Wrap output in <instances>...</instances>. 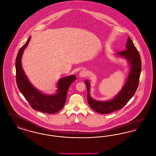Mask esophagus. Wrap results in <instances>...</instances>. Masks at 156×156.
<instances>
[{"instance_id": "obj_1", "label": "esophagus", "mask_w": 156, "mask_h": 156, "mask_svg": "<svg viewBox=\"0 0 156 156\" xmlns=\"http://www.w3.org/2000/svg\"><path fill=\"white\" fill-rule=\"evenodd\" d=\"M87 75V72L85 70H82L79 73V76L80 77H85Z\"/></svg>"}]
</instances>
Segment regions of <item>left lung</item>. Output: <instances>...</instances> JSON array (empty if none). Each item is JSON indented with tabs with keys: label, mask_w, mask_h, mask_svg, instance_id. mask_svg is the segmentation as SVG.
I'll return each instance as SVG.
<instances>
[{
	"label": "left lung",
	"mask_w": 156,
	"mask_h": 156,
	"mask_svg": "<svg viewBox=\"0 0 156 156\" xmlns=\"http://www.w3.org/2000/svg\"><path fill=\"white\" fill-rule=\"evenodd\" d=\"M126 48V50L118 52L117 54L125 57L128 60L130 65V70L125 86L115 98L104 102L93 100L89 94L90 84L87 80L85 81L87 89L88 104L91 108L98 113L107 114L122 109L135 94L138 87L142 70L140 55L130 37H128Z\"/></svg>",
	"instance_id": "left-lung-1"
}]
</instances>
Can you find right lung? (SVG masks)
Masks as SVG:
<instances>
[{"label": "right lung", "instance_id": "obj_1", "mask_svg": "<svg viewBox=\"0 0 156 156\" xmlns=\"http://www.w3.org/2000/svg\"><path fill=\"white\" fill-rule=\"evenodd\" d=\"M30 37L21 48L16 59V83L21 94L24 95L32 108L37 111L55 114L62 108L66 100L68 90L71 83L76 80L75 75L61 79L58 83V93L55 95H44L36 90L28 80L21 64V58L24 49L30 40Z\"/></svg>", "mask_w": 156, "mask_h": 156}]
</instances>
